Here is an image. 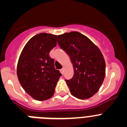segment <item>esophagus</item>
<instances>
[{
	"label": "esophagus",
	"instance_id": "obj_1",
	"mask_svg": "<svg viewBox=\"0 0 127 127\" xmlns=\"http://www.w3.org/2000/svg\"><path fill=\"white\" fill-rule=\"evenodd\" d=\"M60 72L62 73V74H64V69H60Z\"/></svg>",
	"mask_w": 127,
	"mask_h": 127
}]
</instances>
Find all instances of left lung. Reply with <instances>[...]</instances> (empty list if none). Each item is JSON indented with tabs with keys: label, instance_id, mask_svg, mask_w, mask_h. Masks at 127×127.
Returning a JSON list of instances; mask_svg holds the SVG:
<instances>
[{
	"label": "left lung",
	"instance_id": "obj_1",
	"mask_svg": "<svg viewBox=\"0 0 127 127\" xmlns=\"http://www.w3.org/2000/svg\"><path fill=\"white\" fill-rule=\"evenodd\" d=\"M58 42L69 55L73 65V77L66 80L71 94L83 100L94 96L105 76V60L99 48L78 32L59 35Z\"/></svg>",
	"mask_w": 127,
	"mask_h": 127
}]
</instances>
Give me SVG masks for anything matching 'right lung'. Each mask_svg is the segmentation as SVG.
<instances>
[{
    "instance_id": "1",
    "label": "right lung",
    "mask_w": 127,
    "mask_h": 127,
    "mask_svg": "<svg viewBox=\"0 0 127 127\" xmlns=\"http://www.w3.org/2000/svg\"><path fill=\"white\" fill-rule=\"evenodd\" d=\"M57 35L41 33L26 44L19 57L16 72L20 85L33 99L43 101L53 97L62 76L56 70L50 52L57 46Z\"/></svg>"
}]
</instances>
